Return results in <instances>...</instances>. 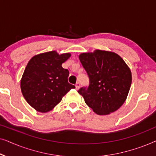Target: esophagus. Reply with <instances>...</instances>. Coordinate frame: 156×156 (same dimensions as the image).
I'll use <instances>...</instances> for the list:
<instances>
[{
	"label": "esophagus",
	"instance_id": "34e87169",
	"mask_svg": "<svg viewBox=\"0 0 156 156\" xmlns=\"http://www.w3.org/2000/svg\"><path fill=\"white\" fill-rule=\"evenodd\" d=\"M75 87H76V90H78V89L80 88V83H79V82L76 83V84H75Z\"/></svg>",
	"mask_w": 156,
	"mask_h": 156
}]
</instances>
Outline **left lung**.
Returning a JSON list of instances; mask_svg holds the SVG:
<instances>
[{"label": "left lung", "instance_id": "left-lung-1", "mask_svg": "<svg viewBox=\"0 0 156 156\" xmlns=\"http://www.w3.org/2000/svg\"><path fill=\"white\" fill-rule=\"evenodd\" d=\"M89 79L88 87L78 93L96 114L107 115L119 109L126 99L131 85L130 68L116 53L96 50L79 56Z\"/></svg>", "mask_w": 156, "mask_h": 156}]
</instances>
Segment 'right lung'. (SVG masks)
Instances as JSON below:
<instances>
[{"mask_svg": "<svg viewBox=\"0 0 156 156\" xmlns=\"http://www.w3.org/2000/svg\"><path fill=\"white\" fill-rule=\"evenodd\" d=\"M71 56L56 51L41 53L30 59L20 81L21 91L26 101L39 112L54 108L74 85L68 82L69 71L62 67Z\"/></svg>", "mask_w": 156, "mask_h": 156, "instance_id": "add662e5", "label": "right lung"}]
</instances>
